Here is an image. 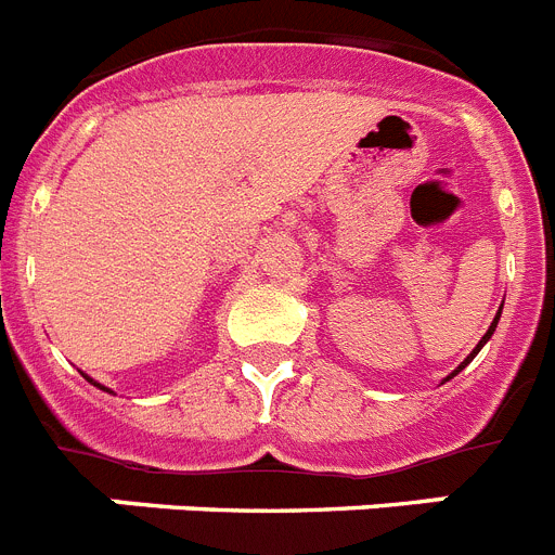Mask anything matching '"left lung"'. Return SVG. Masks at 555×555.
<instances>
[{"label":"left lung","mask_w":555,"mask_h":555,"mask_svg":"<svg viewBox=\"0 0 555 555\" xmlns=\"http://www.w3.org/2000/svg\"><path fill=\"white\" fill-rule=\"evenodd\" d=\"M500 311H503V306H500ZM500 311H498V317H494V320H492V325H489V331H487V333H483V338H480V341H478V347H475V350H473V352H469V356H467V358H464V361H461V364H459V366H455V370H453V372H450V375H448V377H444V380H450V377H455V375H459V372H461V370H464V366H467V364H469V361H473V358H475V356H478V352H480V347L487 345L489 338H492L494 327H498V320H500Z\"/></svg>","instance_id":"1"}]
</instances>
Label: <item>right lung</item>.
I'll use <instances>...</instances> for the list:
<instances>
[{
	"label": "right lung",
	"mask_w": 555,
	"mask_h": 555,
	"mask_svg": "<svg viewBox=\"0 0 555 555\" xmlns=\"http://www.w3.org/2000/svg\"><path fill=\"white\" fill-rule=\"evenodd\" d=\"M86 380H88V384H94V386H100V384H96V380H91V377H88V375H86ZM100 389H102V391H111V389H105V386H100Z\"/></svg>",
	"instance_id": "right-lung-1"
}]
</instances>
